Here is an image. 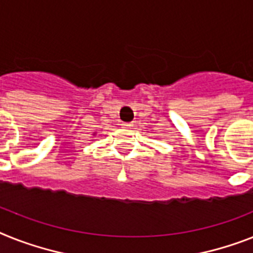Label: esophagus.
<instances>
[{
	"mask_svg": "<svg viewBox=\"0 0 253 253\" xmlns=\"http://www.w3.org/2000/svg\"><path fill=\"white\" fill-rule=\"evenodd\" d=\"M122 125L124 126V128H129V126H131L130 123H122Z\"/></svg>",
	"mask_w": 253,
	"mask_h": 253,
	"instance_id": "esophagus-1",
	"label": "esophagus"
}]
</instances>
